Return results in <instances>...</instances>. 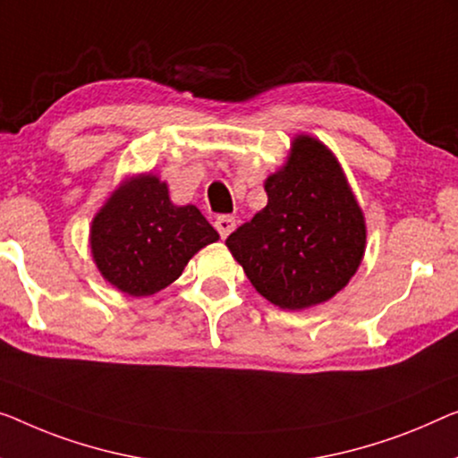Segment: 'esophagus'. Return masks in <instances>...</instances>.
Listing matches in <instances>:
<instances>
[{
    "label": "esophagus",
    "instance_id": "esophagus-1",
    "mask_svg": "<svg viewBox=\"0 0 458 458\" xmlns=\"http://www.w3.org/2000/svg\"><path fill=\"white\" fill-rule=\"evenodd\" d=\"M214 226H216L217 232H220L222 238H228L230 232L236 228V220H234V217H230V216H220L214 222Z\"/></svg>",
    "mask_w": 458,
    "mask_h": 458
}]
</instances>
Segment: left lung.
<instances>
[{
  "label": "left lung",
  "instance_id": "left-lung-1",
  "mask_svg": "<svg viewBox=\"0 0 458 458\" xmlns=\"http://www.w3.org/2000/svg\"><path fill=\"white\" fill-rule=\"evenodd\" d=\"M265 191L267 206L232 232L226 247L279 309L327 302L358 271L366 249L364 214L337 158L325 143L298 135Z\"/></svg>",
  "mask_w": 458,
  "mask_h": 458
}]
</instances>
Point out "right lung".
Instances as JSON below:
<instances>
[{"instance_id":"right-lung-1","label":"right lung","mask_w":458,"mask_h":458,"mask_svg":"<svg viewBox=\"0 0 458 458\" xmlns=\"http://www.w3.org/2000/svg\"><path fill=\"white\" fill-rule=\"evenodd\" d=\"M217 238L199 209L174 206L166 182L140 174L123 182L94 216L90 249L108 284L129 296H152Z\"/></svg>"}]
</instances>
